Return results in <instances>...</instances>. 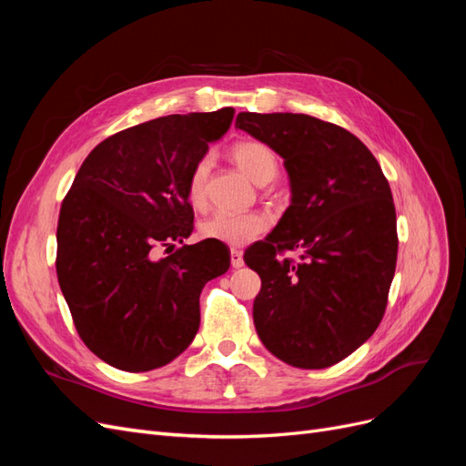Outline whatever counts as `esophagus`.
<instances>
[{
	"label": "esophagus",
	"instance_id": "1",
	"mask_svg": "<svg viewBox=\"0 0 466 466\" xmlns=\"http://www.w3.org/2000/svg\"><path fill=\"white\" fill-rule=\"evenodd\" d=\"M243 264H245L243 252L237 250V248H231V266H233V268H241Z\"/></svg>",
	"mask_w": 466,
	"mask_h": 466
}]
</instances>
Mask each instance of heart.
Instances as JSON below:
<instances>
[{"instance_id":"1","label":"heart","mask_w":466,"mask_h":466,"mask_svg":"<svg viewBox=\"0 0 466 466\" xmlns=\"http://www.w3.org/2000/svg\"><path fill=\"white\" fill-rule=\"evenodd\" d=\"M231 155L235 163L243 168L245 175L257 185H266L278 177L279 161L276 151L258 139H243L233 146ZM211 171V157L204 155L192 167L188 177V200L192 206L200 208L206 202V182ZM268 228L262 214L248 211V214H231V211H216L200 223V235L208 241H218L221 245L241 247L257 238Z\"/></svg>"}]
</instances>
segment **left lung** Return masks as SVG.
<instances>
[{
  "mask_svg": "<svg viewBox=\"0 0 466 466\" xmlns=\"http://www.w3.org/2000/svg\"><path fill=\"white\" fill-rule=\"evenodd\" d=\"M235 126L284 157L291 204L245 255L262 288L252 319L262 344L293 368L342 361L377 330L397 268L389 180L340 126L291 112H238ZM299 249L302 260L278 259Z\"/></svg>",
  "mask_w": 466,
  "mask_h": 466,
  "instance_id": "8db88e82",
  "label": "left lung"
}]
</instances>
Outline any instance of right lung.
I'll use <instances>...</instances> for the list:
<instances>
[{"label": "right lung", "instance_id": "add662e5", "mask_svg": "<svg viewBox=\"0 0 466 466\" xmlns=\"http://www.w3.org/2000/svg\"><path fill=\"white\" fill-rule=\"evenodd\" d=\"M233 115H171L110 136L66 194L56 274L79 338L112 368L151 371L180 356L200 327L202 288L229 270L218 241L159 250L190 237V171Z\"/></svg>", "mask_w": 466, "mask_h": 466}]
</instances>
